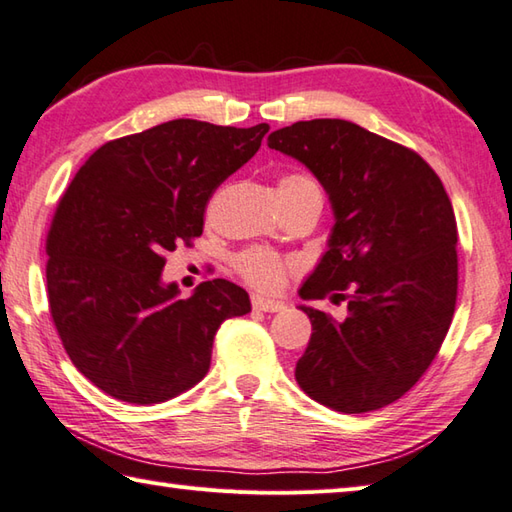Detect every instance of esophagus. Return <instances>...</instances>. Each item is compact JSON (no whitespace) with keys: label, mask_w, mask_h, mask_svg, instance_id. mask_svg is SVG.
<instances>
[{"label":"esophagus","mask_w":512,"mask_h":512,"mask_svg":"<svg viewBox=\"0 0 512 512\" xmlns=\"http://www.w3.org/2000/svg\"><path fill=\"white\" fill-rule=\"evenodd\" d=\"M253 308L255 310H262V312H281L286 308L284 301H277V299H266V297H253Z\"/></svg>","instance_id":"34e87169"}]
</instances>
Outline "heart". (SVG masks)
<instances>
[{
	"label": "heart",
	"instance_id": "heart-1",
	"mask_svg": "<svg viewBox=\"0 0 512 512\" xmlns=\"http://www.w3.org/2000/svg\"><path fill=\"white\" fill-rule=\"evenodd\" d=\"M312 187H317V182L306 176V173H288V176L279 180V193H297ZM235 268L250 286L259 290H275L286 277L288 262L273 253V250L253 246L235 257Z\"/></svg>",
	"mask_w": 512,
	"mask_h": 512
}]
</instances>
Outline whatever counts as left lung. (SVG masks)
I'll return each mask as SVG.
<instances>
[{"instance_id": "obj_1", "label": "left lung", "mask_w": 512, "mask_h": 512, "mask_svg": "<svg viewBox=\"0 0 512 512\" xmlns=\"http://www.w3.org/2000/svg\"><path fill=\"white\" fill-rule=\"evenodd\" d=\"M268 147L303 162L330 195L328 250L301 299L345 301V319L299 306L312 336L295 378L341 413L387 407L440 352L458 299V224L416 151L341 118L277 129Z\"/></svg>"}]
</instances>
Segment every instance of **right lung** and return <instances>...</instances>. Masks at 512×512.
<instances>
[{
    "label": "right lung",
    "mask_w": 512,
    "mask_h": 512,
    "mask_svg": "<svg viewBox=\"0 0 512 512\" xmlns=\"http://www.w3.org/2000/svg\"><path fill=\"white\" fill-rule=\"evenodd\" d=\"M178 118L110 140L85 160L46 239L50 314L70 361L116 400L156 405L209 372L220 325L250 312L244 288L162 284L165 253L202 235L213 191L268 132Z\"/></svg>",
    "instance_id": "add662e5"
}]
</instances>
